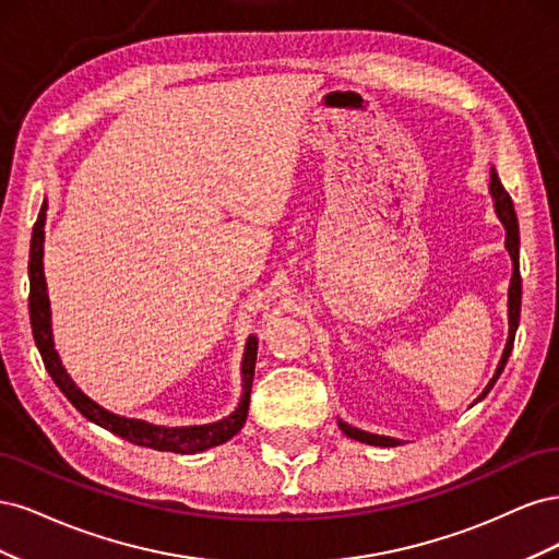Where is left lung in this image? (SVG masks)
<instances>
[{
    "instance_id": "left-lung-1",
    "label": "left lung",
    "mask_w": 559,
    "mask_h": 559,
    "mask_svg": "<svg viewBox=\"0 0 559 559\" xmlns=\"http://www.w3.org/2000/svg\"><path fill=\"white\" fill-rule=\"evenodd\" d=\"M489 177H492V179H489V193H492V200H495V212H497L499 222H501L503 228H506V249H509L511 261H513V277H511V289H509V341H506V347H503V354H501V361H499V366H497V373L492 376V380L487 382V386L483 389V394L478 396V401H483V399L489 394V389L495 386V382L499 380L506 361H509V357H511L513 343H515V331H518V324H520V302H522L520 228H518V216H515V210H513V200H511V195L506 193V189L501 186L495 167H492V170H489ZM337 425H341V429H343L345 436L354 438V441H359V443L380 445V448H394V445L401 443V441H396V438L378 436V433H368V431H361V429H354V427L345 425V421H341V419H337Z\"/></svg>"
}]
</instances>
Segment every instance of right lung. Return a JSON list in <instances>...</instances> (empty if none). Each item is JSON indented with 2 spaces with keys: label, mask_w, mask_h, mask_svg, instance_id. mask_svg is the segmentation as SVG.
I'll use <instances>...</instances> for the list:
<instances>
[{
  "label": "right lung",
  "mask_w": 559,
  "mask_h": 559,
  "mask_svg": "<svg viewBox=\"0 0 559 559\" xmlns=\"http://www.w3.org/2000/svg\"><path fill=\"white\" fill-rule=\"evenodd\" d=\"M46 210L48 205L44 202L41 212L37 216L35 230H32V242H29V324L32 335H35V343L39 347V354L44 359V366L48 376L60 386V392L72 401L74 408L88 417L95 425L109 429L111 433L126 438V441L134 445L154 448L160 452H179V454H193L202 452L214 445H222L238 433L245 427V419L249 413V394H251V382H253V366H257V349H259V337L249 335L247 347H245V359H242V399L240 405L230 413L228 417L212 421V425H200V427H156L148 425L144 419H132L121 417L105 411L103 405H97L93 399H88L81 389L74 384V380L67 376V370L60 364L58 352L53 347V331H50V302L46 294V277H44V224H46Z\"/></svg>",
  "instance_id": "obj_1"
}]
</instances>
